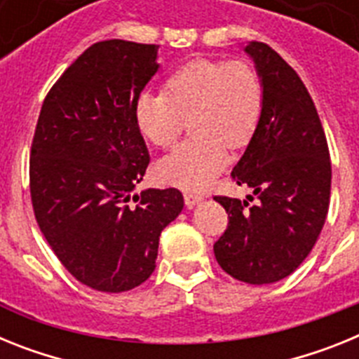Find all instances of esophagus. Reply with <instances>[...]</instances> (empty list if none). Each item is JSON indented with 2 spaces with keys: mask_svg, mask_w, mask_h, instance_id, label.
Instances as JSON below:
<instances>
[{
  "mask_svg": "<svg viewBox=\"0 0 359 359\" xmlns=\"http://www.w3.org/2000/svg\"><path fill=\"white\" fill-rule=\"evenodd\" d=\"M203 196H199V194H192V192H185V205L189 208H194L196 205H199V203L203 201Z\"/></svg>",
  "mask_w": 359,
  "mask_h": 359,
  "instance_id": "1",
  "label": "esophagus"
}]
</instances>
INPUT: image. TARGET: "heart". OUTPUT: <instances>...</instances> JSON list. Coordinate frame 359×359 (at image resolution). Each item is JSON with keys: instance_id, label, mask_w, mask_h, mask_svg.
<instances>
[{"instance_id": "1", "label": "heart", "mask_w": 359, "mask_h": 359, "mask_svg": "<svg viewBox=\"0 0 359 359\" xmlns=\"http://www.w3.org/2000/svg\"><path fill=\"white\" fill-rule=\"evenodd\" d=\"M261 75L244 61L198 59L172 73L165 93L144 91L135 122L149 144L169 147L190 120L194 138L177 145L156 165L158 177L183 190L207 189L226 167L228 151L244 147L261 122Z\"/></svg>"}]
</instances>
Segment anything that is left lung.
Here are the masks:
<instances>
[{
	"label": "left lung",
	"instance_id": "1",
	"mask_svg": "<svg viewBox=\"0 0 359 359\" xmlns=\"http://www.w3.org/2000/svg\"><path fill=\"white\" fill-rule=\"evenodd\" d=\"M261 75V122L231 170L257 205L215 196L228 228L214 244L219 266L248 284L286 278L315 246L329 210L331 160L315 102L293 68L268 44L244 46ZM249 201H253L248 196Z\"/></svg>",
	"mask_w": 359,
	"mask_h": 359
}]
</instances>
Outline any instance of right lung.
I'll return each instance as SVG.
<instances>
[{
	"label": "right lung",
	"instance_id": "add662e5",
	"mask_svg": "<svg viewBox=\"0 0 359 359\" xmlns=\"http://www.w3.org/2000/svg\"><path fill=\"white\" fill-rule=\"evenodd\" d=\"M158 48L91 44L46 95L32 142L30 194L44 239L73 277L104 293L151 277L161 230L183 210L177 189L133 196L149 165L135 102L160 69Z\"/></svg>",
	"mask_w": 359,
	"mask_h": 359
}]
</instances>
